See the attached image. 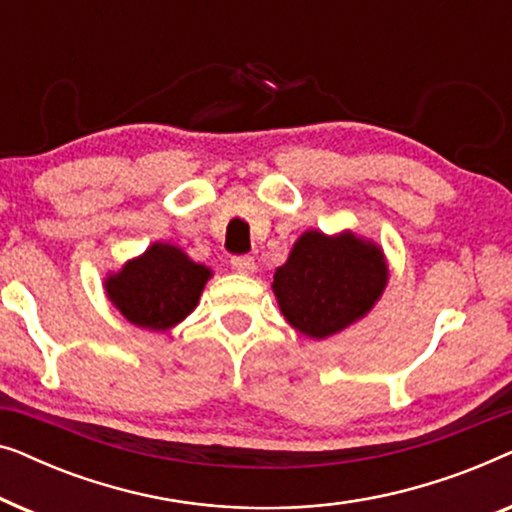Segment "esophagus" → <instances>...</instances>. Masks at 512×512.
<instances>
[{
  "label": "esophagus",
  "mask_w": 512,
  "mask_h": 512,
  "mask_svg": "<svg viewBox=\"0 0 512 512\" xmlns=\"http://www.w3.org/2000/svg\"><path fill=\"white\" fill-rule=\"evenodd\" d=\"M233 270L240 272V275H251V272L256 270L254 258H249V256H235V258H233Z\"/></svg>",
  "instance_id": "1"
}]
</instances>
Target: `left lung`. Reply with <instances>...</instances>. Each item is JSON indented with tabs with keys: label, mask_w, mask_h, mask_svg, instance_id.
I'll use <instances>...</instances> for the list:
<instances>
[{
	"label": "left lung",
	"mask_w": 512,
	"mask_h": 512,
	"mask_svg": "<svg viewBox=\"0 0 512 512\" xmlns=\"http://www.w3.org/2000/svg\"><path fill=\"white\" fill-rule=\"evenodd\" d=\"M389 282L382 247L354 230H305L272 277L279 312L310 340L342 333L373 310Z\"/></svg>",
	"instance_id": "8db88e82"
}]
</instances>
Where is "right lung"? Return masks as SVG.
Segmentation results:
<instances>
[{"label": "right lung", "mask_w": 512, "mask_h": 512, "mask_svg": "<svg viewBox=\"0 0 512 512\" xmlns=\"http://www.w3.org/2000/svg\"><path fill=\"white\" fill-rule=\"evenodd\" d=\"M214 272L170 242H153L144 254L104 277V293L130 324L165 333L200 303Z\"/></svg>", "instance_id": "obj_1"}]
</instances>
